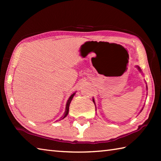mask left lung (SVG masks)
<instances>
[{"mask_svg":"<svg viewBox=\"0 0 161 161\" xmlns=\"http://www.w3.org/2000/svg\"><path fill=\"white\" fill-rule=\"evenodd\" d=\"M136 67H138V70H139L140 71V72H141V68L139 67H138V66H136ZM146 88H147V89H148V87H147L146 86ZM93 102L94 103V99H93ZM94 104H95V103H94Z\"/></svg>","mask_w":161,"mask_h":161,"instance_id":"obj_1","label":"left lung"}]
</instances>
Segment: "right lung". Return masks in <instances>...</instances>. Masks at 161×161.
Listing matches in <instances>:
<instances>
[{"label":"right lung","instance_id":"obj_1","mask_svg":"<svg viewBox=\"0 0 161 161\" xmlns=\"http://www.w3.org/2000/svg\"><path fill=\"white\" fill-rule=\"evenodd\" d=\"M75 92L74 94H72V95H71V96L69 97V99H68V101H67V104H66V110H65V112H64V115H63V116L62 117H61V119H63L64 118H65V117H66L67 116V114H68V113H69V104H70V102H71V101H72V98L74 97V96H75Z\"/></svg>","mask_w":161,"mask_h":161}]
</instances>
